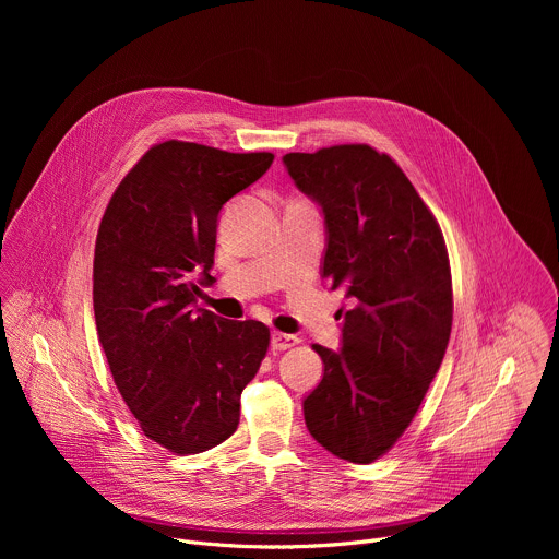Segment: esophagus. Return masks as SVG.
<instances>
[{
	"label": "esophagus",
	"instance_id": "1",
	"mask_svg": "<svg viewBox=\"0 0 559 559\" xmlns=\"http://www.w3.org/2000/svg\"><path fill=\"white\" fill-rule=\"evenodd\" d=\"M274 352H283L289 349L294 345H298V338L294 334H283V332H272V341H270Z\"/></svg>",
	"mask_w": 559,
	"mask_h": 559
}]
</instances>
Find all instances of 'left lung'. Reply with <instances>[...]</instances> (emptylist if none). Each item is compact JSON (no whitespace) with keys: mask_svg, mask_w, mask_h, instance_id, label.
Instances as JSON below:
<instances>
[{"mask_svg":"<svg viewBox=\"0 0 559 559\" xmlns=\"http://www.w3.org/2000/svg\"><path fill=\"white\" fill-rule=\"evenodd\" d=\"M296 188L321 205L323 278L352 300L338 309L343 347L313 345L325 373L302 401L311 438L369 464L414 420L451 334L453 294L438 221L389 154L371 145L289 152Z\"/></svg>","mask_w":559,"mask_h":559,"instance_id":"1","label":"left lung"}]
</instances>
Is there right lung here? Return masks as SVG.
Wrapping results in <instances>:
<instances>
[{"label":"right lung","mask_w":559,"mask_h":559,"mask_svg":"<svg viewBox=\"0 0 559 559\" xmlns=\"http://www.w3.org/2000/svg\"><path fill=\"white\" fill-rule=\"evenodd\" d=\"M272 162V152L164 141L126 175L99 225V343L141 431L179 455L207 451L236 431L241 393L270 347L263 323L197 307L194 278H212L221 207Z\"/></svg>","instance_id":"add662e5"}]
</instances>
